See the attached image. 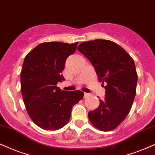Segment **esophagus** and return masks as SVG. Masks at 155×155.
Wrapping results in <instances>:
<instances>
[{"label":"esophagus","instance_id":"34e87169","mask_svg":"<svg viewBox=\"0 0 155 155\" xmlns=\"http://www.w3.org/2000/svg\"><path fill=\"white\" fill-rule=\"evenodd\" d=\"M89 93H84V98H86V97L89 96Z\"/></svg>","mask_w":155,"mask_h":155}]
</instances>
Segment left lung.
I'll list each match as a JSON object with an SVG mask.
<instances>
[{
    "instance_id": "obj_1",
    "label": "left lung",
    "mask_w": 155,
    "mask_h": 155,
    "mask_svg": "<svg viewBox=\"0 0 155 155\" xmlns=\"http://www.w3.org/2000/svg\"><path fill=\"white\" fill-rule=\"evenodd\" d=\"M94 67L106 95L96 109L88 113L95 127L101 131L114 129L125 119L136 95L137 73L134 60L117 44L95 39L81 43L78 47Z\"/></svg>"
}]
</instances>
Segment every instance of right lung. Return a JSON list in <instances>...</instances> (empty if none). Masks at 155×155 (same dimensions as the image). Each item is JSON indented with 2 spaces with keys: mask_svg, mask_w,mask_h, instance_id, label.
I'll return each mask as SVG.
<instances>
[{
  "mask_svg": "<svg viewBox=\"0 0 155 155\" xmlns=\"http://www.w3.org/2000/svg\"><path fill=\"white\" fill-rule=\"evenodd\" d=\"M78 42L51 41L37 45L25 57L21 72V90L28 114L45 130L60 129L68 123L72 108L83 98L81 91H61L67 58Z\"/></svg>",
  "mask_w": 155,
  "mask_h": 155,
  "instance_id": "obj_1",
  "label": "right lung"
}]
</instances>
